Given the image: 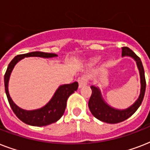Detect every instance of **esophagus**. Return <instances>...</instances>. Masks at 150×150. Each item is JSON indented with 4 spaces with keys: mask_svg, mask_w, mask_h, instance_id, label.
Masks as SVG:
<instances>
[{
    "mask_svg": "<svg viewBox=\"0 0 150 150\" xmlns=\"http://www.w3.org/2000/svg\"><path fill=\"white\" fill-rule=\"evenodd\" d=\"M88 81H89V78H88V75H82L81 77L79 78V79H78V82H79V88H81V87L87 85Z\"/></svg>",
    "mask_w": 150,
    "mask_h": 150,
    "instance_id": "esophagus-1",
    "label": "esophagus"
}]
</instances>
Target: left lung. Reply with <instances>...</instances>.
<instances>
[{"instance_id": "8db88e82", "label": "left lung", "mask_w": 150, "mask_h": 150, "mask_svg": "<svg viewBox=\"0 0 150 150\" xmlns=\"http://www.w3.org/2000/svg\"><path fill=\"white\" fill-rule=\"evenodd\" d=\"M122 57L129 56L134 58L138 68L139 71L140 79H141V90L140 95L138 100L133 103L131 107L125 110H117L110 107L107 103L105 102L102 97L101 93L98 87L92 86L90 88L92 89V95L89 100V108L92 114L96 118L100 121L110 124H116L124 121L128 117H130L142 103L144 98L145 91H146V79H145L144 68L142 66V61L136 54L127 47H122Z\"/></svg>"}]
</instances>
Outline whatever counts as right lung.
<instances>
[{"instance_id":"add662e5","label":"right lung","mask_w":150,"mask_h":150,"mask_svg":"<svg viewBox=\"0 0 150 150\" xmlns=\"http://www.w3.org/2000/svg\"><path fill=\"white\" fill-rule=\"evenodd\" d=\"M57 55L51 53H44V52H31L28 54H19L15 57L13 60L8 64L5 75H4V87H5V93L8 97L11 109L15 114L18 118L24 123L33 126H46L54 123L61 118L65 110L67 100L70 95L76 91L79 86L77 82H73L71 84L62 85L58 87L55 92L54 96L51 100L44 106L40 109L33 110H25L19 107H18L13 100L11 98L8 92V81L10 78L11 73L16 64L24 57H40L43 58H49L54 57Z\"/></svg>"}]
</instances>
